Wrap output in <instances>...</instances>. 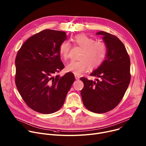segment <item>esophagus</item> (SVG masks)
Here are the masks:
<instances>
[{"instance_id": "obj_1", "label": "esophagus", "mask_w": 146, "mask_h": 146, "mask_svg": "<svg viewBox=\"0 0 146 146\" xmlns=\"http://www.w3.org/2000/svg\"><path fill=\"white\" fill-rule=\"evenodd\" d=\"M75 79H76V80H79V79H80V76H78V75H75Z\"/></svg>"}]
</instances>
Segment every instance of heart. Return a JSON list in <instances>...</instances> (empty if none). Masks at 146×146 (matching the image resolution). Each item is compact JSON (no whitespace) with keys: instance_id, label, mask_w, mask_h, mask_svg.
I'll use <instances>...</instances> for the list:
<instances>
[{"instance_id":"b5f03b06","label":"heart","mask_w":146,"mask_h":146,"mask_svg":"<svg viewBox=\"0 0 146 146\" xmlns=\"http://www.w3.org/2000/svg\"><path fill=\"white\" fill-rule=\"evenodd\" d=\"M72 40L75 46L82 49L78 61H72L66 66V70L75 75H80L88 71L89 68L95 69L100 67L106 59L107 48L106 44L100 40L85 34H79L72 38ZM71 44L64 41L59 47V53L65 60L69 57Z\"/></svg>"}]
</instances>
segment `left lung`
I'll use <instances>...</instances> for the list:
<instances>
[{
	"mask_svg": "<svg viewBox=\"0 0 146 146\" xmlns=\"http://www.w3.org/2000/svg\"><path fill=\"white\" fill-rule=\"evenodd\" d=\"M107 48L106 58L91 76L96 81L81 77L84 86L80 92L83 103L89 111L105 113L116 107L131 81V61L123 43L115 35L100 31Z\"/></svg>",
	"mask_w": 146,
	"mask_h": 146,
	"instance_id": "1",
	"label": "left lung"
}]
</instances>
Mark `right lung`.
I'll return each instance as SVG.
<instances>
[{
    "label": "right lung",
    "instance_id": "add662e5",
    "mask_svg": "<svg viewBox=\"0 0 146 146\" xmlns=\"http://www.w3.org/2000/svg\"><path fill=\"white\" fill-rule=\"evenodd\" d=\"M66 39L64 31L43 30L28 39L16 56V87L35 111L44 114L57 111L74 82L72 72L54 76L64 68L59 47Z\"/></svg>",
    "mask_w": 146,
    "mask_h": 146
}]
</instances>
